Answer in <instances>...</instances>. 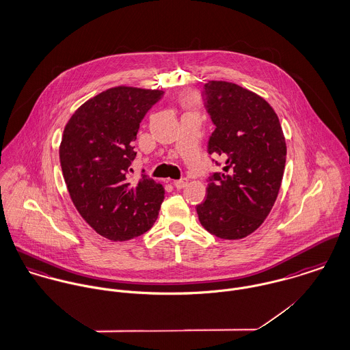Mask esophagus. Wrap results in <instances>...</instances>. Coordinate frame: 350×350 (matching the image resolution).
<instances>
[{
    "mask_svg": "<svg viewBox=\"0 0 350 350\" xmlns=\"http://www.w3.org/2000/svg\"><path fill=\"white\" fill-rule=\"evenodd\" d=\"M188 184V180L187 178H181V180H177V181H173V185L177 188V189H183L185 188Z\"/></svg>",
    "mask_w": 350,
    "mask_h": 350,
    "instance_id": "1",
    "label": "esophagus"
}]
</instances>
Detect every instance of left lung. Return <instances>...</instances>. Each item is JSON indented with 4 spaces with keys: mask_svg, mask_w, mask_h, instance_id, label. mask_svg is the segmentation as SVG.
Returning <instances> with one entry per match:
<instances>
[{
    "mask_svg": "<svg viewBox=\"0 0 350 350\" xmlns=\"http://www.w3.org/2000/svg\"><path fill=\"white\" fill-rule=\"evenodd\" d=\"M206 107L216 124L208 153L224 161L196 206L212 234L239 240L255 232L271 212L286 165V139L270 103L231 81L209 80Z\"/></svg>",
    "mask_w": 350,
    "mask_h": 350,
    "instance_id": "8db88e82",
    "label": "left lung"
}]
</instances>
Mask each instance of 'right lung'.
I'll use <instances>...</instances> for the list:
<instances>
[{
	"mask_svg": "<svg viewBox=\"0 0 350 350\" xmlns=\"http://www.w3.org/2000/svg\"><path fill=\"white\" fill-rule=\"evenodd\" d=\"M163 91L117 85L84 102L68 119L59 157L70 197L84 221L111 241L149 231L165 197L144 176L130 183L139 123Z\"/></svg>",
	"mask_w": 350,
	"mask_h": 350,
	"instance_id": "obj_1",
	"label": "right lung"
}]
</instances>
